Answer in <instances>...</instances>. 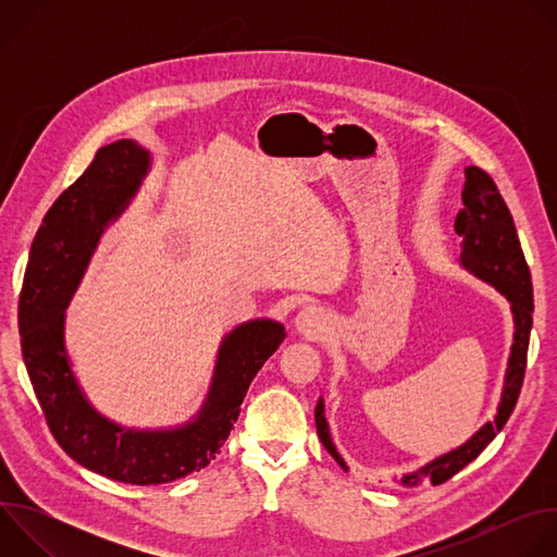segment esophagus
Returning a JSON list of instances; mask_svg holds the SVG:
<instances>
[{
    "mask_svg": "<svg viewBox=\"0 0 557 557\" xmlns=\"http://www.w3.org/2000/svg\"><path fill=\"white\" fill-rule=\"evenodd\" d=\"M295 329L308 337H320L326 329V320H324L322 310L317 306H304L295 314Z\"/></svg>",
    "mask_w": 557,
    "mask_h": 557,
    "instance_id": "1",
    "label": "esophagus"
}]
</instances>
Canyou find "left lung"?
<instances>
[{
	"mask_svg": "<svg viewBox=\"0 0 557 557\" xmlns=\"http://www.w3.org/2000/svg\"><path fill=\"white\" fill-rule=\"evenodd\" d=\"M460 198H462V209L458 211L454 222V228L460 235L458 264L467 273L494 286L500 295L507 297L513 314V344H511V352L505 370V385L500 392V404L494 421H487L462 445L436 456L434 460L425 462L417 471L404 473L401 479L404 487H417L423 481H430L432 485H441L479 456L496 438V434L505 428L507 419L511 417L520 387H522L524 368H527L529 335L533 326V286H531L529 267L524 262V253L520 249L513 218L496 183L481 168H473V165L465 168V187ZM314 423H317V434H320V441L324 443L329 454L339 462L344 471H348L346 460L333 445L322 396L314 408Z\"/></svg>",
	"mask_w": 557,
	"mask_h": 557,
	"instance_id": "left-lung-1",
	"label": "left lung"
}]
</instances>
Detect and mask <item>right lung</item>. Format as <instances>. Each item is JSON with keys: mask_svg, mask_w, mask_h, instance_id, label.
I'll return each instance as SVG.
<instances>
[{"mask_svg": "<svg viewBox=\"0 0 557 557\" xmlns=\"http://www.w3.org/2000/svg\"><path fill=\"white\" fill-rule=\"evenodd\" d=\"M149 170V151L132 138L101 147L46 213L20 297L22 355L52 436L82 467L129 485H163L207 467L228 438L253 376L286 337L275 320H251L224 335L207 399L183 425L125 428L90 404L65 350V308L103 231Z\"/></svg>", "mask_w": 557, "mask_h": 557, "instance_id": "right-lung-1", "label": "right lung"}]
</instances>
